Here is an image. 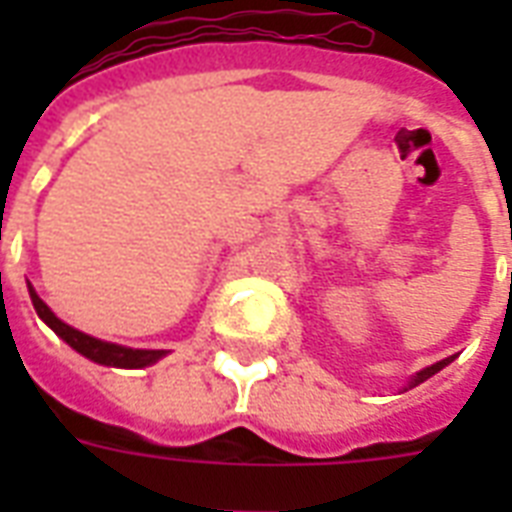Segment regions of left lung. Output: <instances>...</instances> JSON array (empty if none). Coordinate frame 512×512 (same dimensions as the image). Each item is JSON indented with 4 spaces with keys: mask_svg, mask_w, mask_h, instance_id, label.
I'll use <instances>...</instances> for the list:
<instances>
[{
    "mask_svg": "<svg viewBox=\"0 0 512 512\" xmlns=\"http://www.w3.org/2000/svg\"><path fill=\"white\" fill-rule=\"evenodd\" d=\"M454 361V356H449V358H441V361H436V364H430V366H425V369H420V372L414 374L412 380L406 382L404 385V390H409V388H417V385H420V382H425L428 380V377H433V374L436 372H441V369H444V366H449Z\"/></svg>",
    "mask_w": 512,
    "mask_h": 512,
    "instance_id": "8db88e82",
    "label": "left lung"
}]
</instances>
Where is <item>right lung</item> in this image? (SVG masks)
Here are the masks:
<instances>
[{"label": "right lung", "mask_w": 512, "mask_h": 512, "mask_svg": "<svg viewBox=\"0 0 512 512\" xmlns=\"http://www.w3.org/2000/svg\"><path fill=\"white\" fill-rule=\"evenodd\" d=\"M28 295L34 303L36 316L47 324L63 342H68L76 353H82L84 358H90L95 364L116 366V369H143V366L156 364L159 358L167 356V350H143V348H127V345H116V342L98 340V337L84 335L79 329H74L66 321H60L55 313L47 308L42 297L36 295V289L28 284Z\"/></svg>", "instance_id": "right-lung-1"}]
</instances>
